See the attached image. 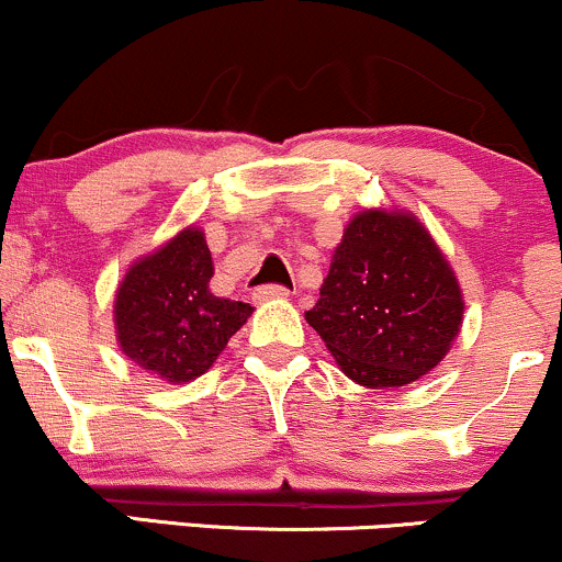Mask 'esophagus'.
Segmentation results:
<instances>
[{"instance_id": "esophagus-1", "label": "esophagus", "mask_w": 562, "mask_h": 562, "mask_svg": "<svg viewBox=\"0 0 562 562\" xmlns=\"http://www.w3.org/2000/svg\"><path fill=\"white\" fill-rule=\"evenodd\" d=\"M290 290L282 288V285H263V288H256L254 299L259 303H267V301H280V299H288Z\"/></svg>"}]
</instances>
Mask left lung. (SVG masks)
<instances>
[{
	"label": "left lung",
	"mask_w": 562,
	"mask_h": 562,
	"mask_svg": "<svg viewBox=\"0 0 562 562\" xmlns=\"http://www.w3.org/2000/svg\"><path fill=\"white\" fill-rule=\"evenodd\" d=\"M462 314V288L428 227L378 205L346 224L306 322L348 380L393 391L447 357Z\"/></svg>",
	"instance_id": "8db88e82"
}]
</instances>
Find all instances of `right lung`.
Returning a JSON list of instances; mask_svg holds the SVG:
<instances>
[{
  "mask_svg": "<svg viewBox=\"0 0 562 562\" xmlns=\"http://www.w3.org/2000/svg\"><path fill=\"white\" fill-rule=\"evenodd\" d=\"M205 232L190 224L142 256L115 288L113 325L119 348L171 385H184L214 367L254 306L211 293Z\"/></svg>",
  "mask_w": 562,
  "mask_h": 562,
  "instance_id": "add662e5",
  "label": "right lung"
}]
</instances>
